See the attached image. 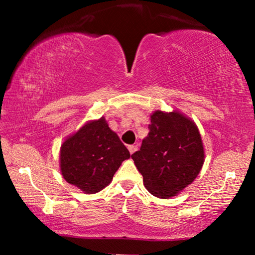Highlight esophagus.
I'll use <instances>...</instances> for the list:
<instances>
[{
  "instance_id": "1",
  "label": "esophagus",
  "mask_w": 255,
  "mask_h": 255,
  "mask_svg": "<svg viewBox=\"0 0 255 255\" xmlns=\"http://www.w3.org/2000/svg\"><path fill=\"white\" fill-rule=\"evenodd\" d=\"M128 149H129V153L133 154L137 150V146L136 145H129L128 146Z\"/></svg>"
}]
</instances>
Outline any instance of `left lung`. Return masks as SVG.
<instances>
[{
    "label": "left lung",
    "mask_w": 255,
    "mask_h": 255,
    "mask_svg": "<svg viewBox=\"0 0 255 255\" xmlns=\"http://www.w3.org/2000/svg\"><path fill=\"white\" fill-rule=\"evenodd\" d=\"M140 149L131 155L145 188L162 199L193 182L205 161L201 136L192 120L180 112L155 111Z\"/></svg>",
    "instance_id": "obj_1"
}]
</instances>
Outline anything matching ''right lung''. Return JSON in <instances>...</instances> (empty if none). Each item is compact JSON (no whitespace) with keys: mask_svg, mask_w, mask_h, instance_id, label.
Wrapping results in <instances>:
<instances>
[{"mask_svg":"<svg viewBox=\"0 0 255 255\" xmlns=\"http://www.w3.org/2000/svg\"><path fill=\"white\" fill-rule=\"evenodd\" d=\"M130 157L105 118L85 124L60 147V171L68 183L97 193L111 182L122 163Z\"/></svg>","mask_w":255,"mask_h":255,"instance_id":"1","label":"right lung"}]
</instances>
